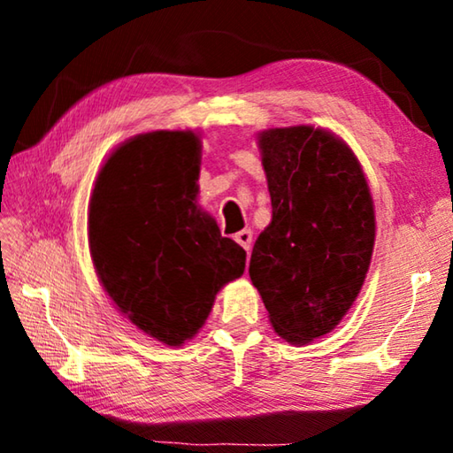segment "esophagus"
<instances>
[{"instance_id":"1","label":"esophagus","mask_w":453,"mask_h":453,"mask_svg":"<svg viewBox=\"0 0 453 453\" xmlns=\"http://www.w3.org/2000/svg\"><path fill=\"white\" fill-rule=\"evenodd\" d=\"M234 240L242 245L245 251L251 250V242H254V234H251V229H242V232H237L234 235Z\"/></svg>"}]
</instances>
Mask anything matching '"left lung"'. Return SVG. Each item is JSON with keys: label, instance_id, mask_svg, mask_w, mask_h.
Segmentation results:
<instances>
[{"label": "left lung", "instance_id": "obj_1", "mask_svg": "<svg viewBox=\"0 0 453 453\" xmlns=\"http://www.w3.org/2000/svg\"><path fill=\"white\" fill-rule=\"evenodd\" d=\"M257 148L272 221L256 240L250 278L273 332L305 346L335 329L370 270L375 210L362 164L324 127H270Z\"/></svg>", "mask_w": 453, "mask_h": 453}]
</instances>
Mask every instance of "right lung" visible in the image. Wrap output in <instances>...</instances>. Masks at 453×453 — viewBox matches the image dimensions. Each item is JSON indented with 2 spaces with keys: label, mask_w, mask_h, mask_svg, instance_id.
I'll return each mask as SVG.
<instances>
[{
  "label": "right lung",
  "mask_w": 453,
  "mask_h": 453,
  "mask_svg": "<svg viewBox=\"0 0 453 453\" xmlns=\"http://www.w3.org/2000/svg\"><path fill=\"white\" fill-rule=\"evenodd\" d=\"M202 137L157 129L119 143L89 197L97 280L121 316L178 348L208 319L218 291L240 278L245 250L197 203Z\"/></svg>",
  "instance_id": "right-lung-1"
}]
</instances>
